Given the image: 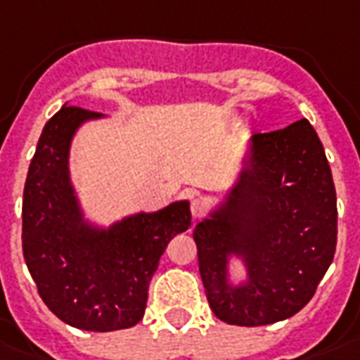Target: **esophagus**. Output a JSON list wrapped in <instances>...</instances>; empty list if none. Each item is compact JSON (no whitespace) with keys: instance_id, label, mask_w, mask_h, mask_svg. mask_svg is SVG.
I'll list each match as a JSON object with an SVG mask.
<instances>
[{"instance_id":"34e87169","label":"esophagus","mask_w":360,"mask_h":360,"mask_svg":"<svg viewBox=\"0 0 360 360\" xmlns=\"http://www.w3.org/2000/svg\"><path fill=\"white\" fill-rule=\"evenodd\" d=\"M205 211H207V202L204 198L196 196V198L191 200V213L194 219H200L202 215H205Z\"/></svg>"}]
</instances>
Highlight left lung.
<instances>
[{"instance_id": "8db88e82", "label": "left lung", "mask_w": 360, "mask_h": 360, "mask_svg": "<svg viewBox=\"0 0 360 360\" xmlns=\"http://www.w3.org/2000/svg\"><path fill=\"white\" fill-rule=\"evenodd\" d=\"M251 169L226 204L198 223L194 241L213 314L238 326H262L298 314L336 253L338 210L333 174L317 131L302 119L255 134ZM230 252L246 257L250 283L230 288Z\"/></svg>"}]
</instances>
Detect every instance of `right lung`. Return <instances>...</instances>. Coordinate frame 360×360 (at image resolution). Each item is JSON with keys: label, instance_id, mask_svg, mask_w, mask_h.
<instances>
[{"label": "right lung", "instance_id": "add662e5", "mask_svg": "<svg viewBox=\"0 0 360 360\" xmlns=\"http://www.w3.org/2000/svg\"><path fill=\"white\" fill-rule=\"evenodd\" d=\"M100 113L64 105L43 128L22 202V251L46 308L68 325L109 333L143 319L150 279L175 234L191 226L188 202L139 213L107 232L82 223L68 174L71 137Z\"/></svg>", "mask_w": 360, "mask_h": 360}]
</instances>
